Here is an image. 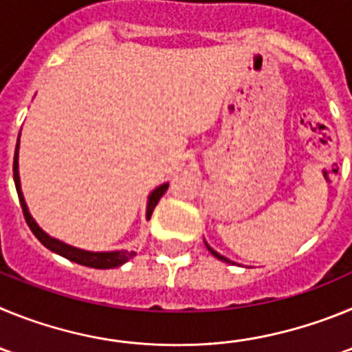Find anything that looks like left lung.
Wrapping results in <instances>:
<instances>
[{"label": "left lung", "instance_id": "8db88e82", "mask_svg": "<svg viewBox=\"0 0 352 352\" xmlns=\"http://www.w3.org/2000/svg\"><path fill=\"white\" fill-rule=\"evenodd\" d=\"M206 247H208V245H206ZM208 250H210V252H211V254H213V256H214V257H217V259L223 261V263H231V261H229V259H226V257H223V256H220V254H217V252H214V250H213V248H211V247H208Z\"/></svg>", "mask_w": 352, "mask_h": 352}]
</instances>
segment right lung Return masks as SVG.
Masks as SVG:
<instances>
[{"instance_id":"right-lung-1","label":"right lung","mask_w":352,"mask_h":352,"mask_svg":"<svg viewBox=\"0 0 352 352\" xmlns=\"http://www.w3.org/2000/svg\"><path fill=\"white\" fill-rule=\"evenodd\" d=\"M17 149H19V141L17 146H15V155H14V182H15V188H17V195H19V203H21V208H23V213H24V219H26V223L30 226L31 232L38 238L40 243L43 247H47L49 250L56 252V254H60V256L67 257L68 261H74L77 264H82V266H88V268H96V270H109V268H116V266H121V264H125L126 261L132 259L135 256V252H129V250H120V252H104V254H98V252H84L79 250V248H74V247H68V245L61 243L58 239L54 238H49L45 232L40 229L38 226L35 223V220L31 219V214L28 213V206L24 203V197H23V192H21V185H19V164H17ZM167 183L166 185L158 186L157 190L153 194L149 195V201H148V213L146 217H151L153 213L155 206L158 204L160 197L166 194L167 190Z\"/></svg>"}]
</instances>
